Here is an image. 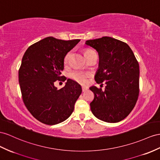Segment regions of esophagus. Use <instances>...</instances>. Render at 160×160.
Returning <instances> with one entry per match:
<instances>
[{
    "label": "esophagus",
    "instance_id": "obj_1",
    "mask_svg": "<svg viewBox=\"0 0 160 160\" xmlns=\"http://www.w3.org/2000/svg\"><path fill=\"white\" fill-rule=\"evenodd\" d=\"M82 92H86L88 90V87H82Z\"/></svg>",
    "mask_w": 160,
    "mask_h": 160
}]
</instances>
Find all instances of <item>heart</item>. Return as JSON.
Segmentation results:
<instances>
[{
    "label": "heart",
    "instance_id": "b5f03b06",
    "mask_svg": "<svg viewBox=\"0 0 160 160\" xmlns=\"http://www.w3.org/2000/svg\"><path fill=\"white\" fill-rule=\"evenodd\" d=\"M91 51H92L91 50H87L85 51V55H87L88 52H91ZM69 55H70V52H68V54L65 55V59H64L65 63H68ZM69 77H70L71 79L77 82H78L82 84H84L87 82V78L89 77V73L82 72V71L74 70L69 73Z\"/></svg>",
    "mask_w": 160,
    "mask_h": 160
}]
</instances>
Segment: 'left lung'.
Segmentation results:
<instances>
[{
	"label": "left lung",
	"instance_id": "obj_1",
	"mask_svg": "<svg viewBox=\"0 0 160 160\" xmlns=\"http://www.w3.org/2000/svg\"><path fill=\"white\" fill-rule=\"evenodd\" d=\"M85 44L95 48L99 57L95 76L97 83L105 82V91L93 86L95 95L90 103L98 119L109 123L124 120L134 108L139 94V65L126 43L108 36L89 40Z\"/></svg>",
	"mask_w": 160,
	"mask_h": 160
}]
</instances>
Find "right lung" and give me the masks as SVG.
Masks as SVG:
<instances>
[{
    "label": "right lung",
    "instance_id": "1",
    "mask_svg": "<svg viewBox=\"0 0 160 160\" xmlns=\"http://www.w3.org/2000/svg\"><path fill=\"white\" fill-rule=\"evenodd\" d=\"M79 39L63 40L49 36L28 48L19 69V83L28 110L36 120L55 125L67 120L74 109L82 93L81 86L61 76L64 58L80 42ZM67 80L57 89L54 82Z\"/></svg>",
    "mask_w": 160,
    "mask_h": 160
}]
</instances>
